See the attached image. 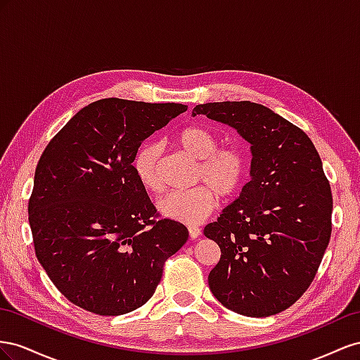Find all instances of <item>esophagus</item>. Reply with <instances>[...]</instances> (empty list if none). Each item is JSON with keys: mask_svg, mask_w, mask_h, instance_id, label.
<instances>
[{"mask_svg": "<svg viewBox=\"0 0 360 360\" xmlns=\"http://www.w3.org/2000/svg\"><path fill=\"white\" fill-rule=\"evenodd\" d=\"M188 233H190V238H191V240H196V238L200 237L202 231L198 228V226H190V228H188Z\"/></svg>", "mask_w": 360, "mask_h": 360, "instance_id": "34e87169", "label": "esophagus"}]
</instances>
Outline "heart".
<instances>
[{"label":"heart","instance_id":"heart-1","mask_svg":"<svg viewBox=\"0 0 360 360\" xmlns=\"http://www.w3.org/2000/svg\"><path fill=\"white\" fill-rule=\"evenodd\" d=\"M176 140L184 150L199 160L194 181L202 184L167 194L158 203V210L170 220L198 224L212 212L219 203V194L231 198L240 191L249 173V153L240 145L219 146L217 134L199 125L184 128ZM160 157V143L146 141L137 149L132 161L140 184L153 194L164 190L158 169Z\"/></svg>","mask_w":360,"mask_h":360}]
</instances>
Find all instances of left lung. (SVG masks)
Wrapping results in <instances>:
<instances>
[{
  "label": "left lung",
  "instance_id": "8db88e82",
  "mask_svg": "<svg viewBox=\"0 0 360 360\" xmlns=\"http://www.w3.org/2000/svg\"><path fill=\"white\" fill-rule=\"evenodd\" d=\"M237 129L250 143L252 179L205 237L221 250L208 276L224 307L245 316L288 309L309 288L332 233V190L304 132L250 101L193 108Z\"/></svg>",
  "mask_w": 360,
  "mask_h": 360
}]
</instances>
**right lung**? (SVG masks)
<instances>
[{"label":"right lung","mask_w":360,"mask_h":360,"mask_svg":"<svg viewBox=\"0 0 360 360\" xmlns=\"http://www.w3.org/2000/svg\"><path fill=\"white\" fill-rule=\"evenodd\" d=\"M184 111L173 102H91L40 157L28 202L36 256L81 309L112 316L143 306L187 243L182 223L157 219L132 166L141 143Z\"/></svg>","instance_id":"1"}]
</instances>
